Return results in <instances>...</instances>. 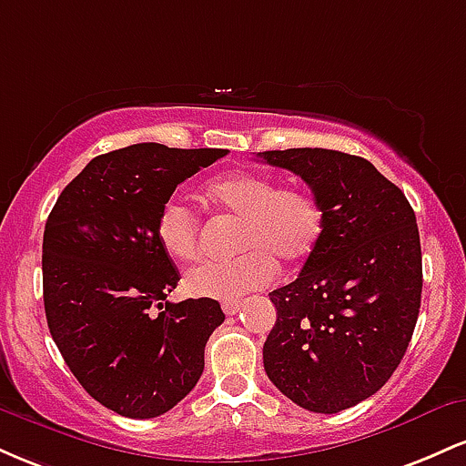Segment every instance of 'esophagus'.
<instances>
[{"label": "esophagus", "mask_w": 466, "mask_h": 466, "mask_svg": "<svg viewBox=\"0 0 466 466\" xmlns=\"http://www.w3.org/2000/svg\"><path fill=\"white\" fill-rule=\"evenodd\" d=\"M221 309L226 315H237L240 311V302H223Z\"/></svg>", "instance_id": "esophagus-1"}]
</instances>
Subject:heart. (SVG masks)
I'll return each instance as SVG.
<instances>
[{"instance_id": "1", "label": "heart", "mask_w": 466, "mask_h": 466, "mask_svg": "<svg viewBox=\"0 0 466 466\" xmlns=\"http://www.w3.org/2000/svg\"><path fill=\"white\" fill-rule=\"evenodd\" d=\"M203 199L238 218L234 249L240 254L232 260H206L186 271L184 287L195 298L238 300L274 280L276 260L300 265L322 238L319 203L300 188H276L265 175H218L206 184ZM155 234L166 254L181 263L199 251V218L177 199L162 206Z\"/></svg>"}]
</instances>
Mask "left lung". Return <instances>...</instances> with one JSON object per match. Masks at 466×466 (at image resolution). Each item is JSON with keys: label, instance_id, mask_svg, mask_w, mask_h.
Here are the masks:
<instances>
[{"label": "left lung", "instance_id": "8db88e82", "mask_svg": "<svg viewBox=\"0 0 466 466\" xmlns=\"http://www.w3.org/2000/svg\"><path fill=\"white\" fill-rule=\"evenodd\" d=\"M258 157L300 175L324 215L300 276L269 293L278 319L265 372L300 408L337 414L386 386L408 350L422 291L416 215L357 155L287 148Z\"/></svg>", "mask_w": 466, "mask_h": 466}]
</instances>
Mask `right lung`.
Returning <instances> with one entry per match:
<instances>
[{
  "label": "right lung",
  "mask_w": 466,
  "mask_h": 466,
  "mask_svg": "<svg viewBox=\"0 0 466 466\" xmlns=\"http://www.w3.org/2000/svg\"><path fill=\"white\" fill-rule=\"evenodd\" d=\"M226 155L155 142L98 155L47 217L44 304L52 339L89 397L127 419L173 410L199 381L208 339L226 319L212 298L164 302L179 271L155 234L181 181Z\"/></svg>",
  "instance_id": "right-lung-1"
}]
</instances>
